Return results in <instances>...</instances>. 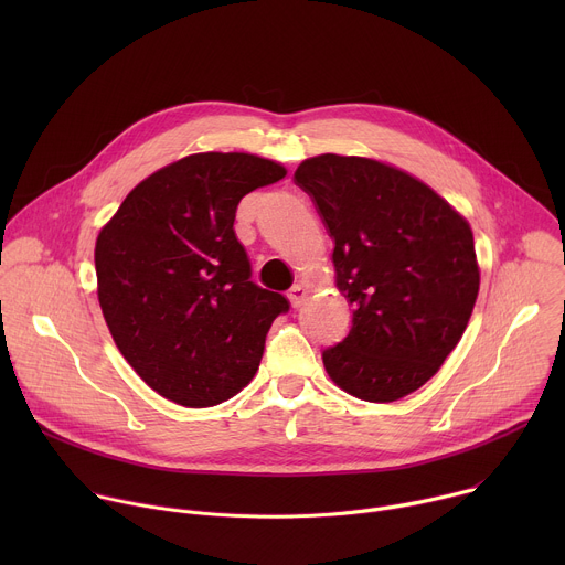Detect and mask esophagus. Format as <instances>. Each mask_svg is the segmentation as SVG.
Returning a JSON list of instances; mask_svg holds the SVG:
<instances>
[{
	"mask_svg": "<svg viewBox=\"0 0 565 565\" xmlns=\"http://www.w3.org/2000/svg\"><path fill=\"white\" fill-rule=\"evenodd\" d=\"M288 299H290V303H292L295 308H299V306L303 303V299H306V288H303L301 284H295V286L288 290Z\"/></svg>",
	"mask_w": 565,
	"mask_h": 565,
	"instance_id": "esophagus-1",
	"label": "esophagus"
}]
</instances>
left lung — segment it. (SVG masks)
Segmentation results:
<instances>
[{
  "instance_id": "1",
  "label": "left lung",
  "mask_w": 565,
  "mask_h": 565,
  "mask_svg": "<svg viewBox=\"0 0 565 565\" xmlns=\"http://www.w3.org/2000/svg\"><path fill=\"white\" fill-rule=\"evenodd\" d=\"M295 183L333 238L349 335L324 349L331 380L366 402L420 388L460 342L480 273L469 223L429 185L380 160L321 153Z\"/></svg>"
}]
</instances>
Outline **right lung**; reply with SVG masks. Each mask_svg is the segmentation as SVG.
<instances>
[{
  "label": "right lung",
  "mask_w": 565,
  "mask_h": 565,
  "mask_svg": "<svg viewBox=\"0 0 565 565\" xmlns=\"http://www.w3.org/2000/svg\"><path fill=\"white\" fill-rule=\"evenodd\" d=\"M286 177L241 151L185 156L138 183L96 241L98 301L134 371L183 407H214L257 373L266 335L290 308L250 281L236 205Z\"/></svg>",
  "instance_id": "right-lung-1"
}]
</instances>
